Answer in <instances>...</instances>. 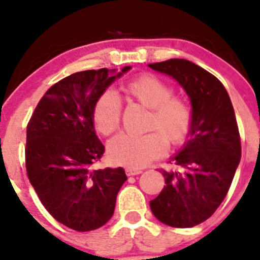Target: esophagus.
<instances>
[{
  "label": "esophagus",
  "instance_id": "34e87169",
  "mask_svg": "<svg viewBox=\"0 0 260 260\" xmlns=\"http://www.w3.org/2000/svg\"><path fill=\"white\" fill-rule=\"evenodd\" d=\"M125 172H126L127 176H135V175H140L142 171L139 169H134V167H127V169L125 170Z\"/></svg>",
  "mask_w": 260,
  "mask_h": 260
}]
</instances>
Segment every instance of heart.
I'll return each mask as SVG.
<instances>
[{
	"mask_svg": "<svg viewBox=\"0 0 260 260\" xmlns=\"http://www.w3.org/2000/svg\"><path fill=\"white\" fill-rule=\"evenodd\" d=\"M125 93L142 107L151 110L147 120L150 133L141 136L120 134L108 144L111 160L129 167H144L167 150V141L182 144L192 124L189 105L178 96H172V88L153 74H142L127 83ZM96 130L103 135H111L120 126L121 103L113 91H104L93 108Z\"/></svg>",
	"mask_w": 260,
	"mask_h": 260,
	"instance_id": "1",
	"label": "heart"
}]
</instances>
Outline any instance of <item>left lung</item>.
<instances>
[{
  "instance_id": "1",
  "label": "left lung",
  "mask_w": 260,
  "mask_h": 260,
  "mask_svg": "<svg viewBox=\"0 0 260 260\" xmlns=\"http://www.w3.org/2000/svg\"><path fill=\"white\" fill-rule=\"evenodd\" d=\"M149 67L174 78L192 105L188 140L169 161L177 170H160L166 186L150 201V207L164 224L191 228L208 219L219 207L241 161L234 109L222 83L197 64L169 59Z\"/></svg>"
}]
</instances>
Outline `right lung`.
<instances>
[{"instance_id": "obj_1", "label": "right lung", "mask_w": 260, "mask_h": 260, "mask_svg": "<svg viewBox=\"0 0 260 260\" xmlns=\"http://www.w3.org/2000/svg\"><path fill=\"white\" fill-rule=\"evenodd\" d=\"M78 72L46 91L27 125L26 169L42 205L66 227L98 230L113 217L122 167L93 169L104 145L94 129L93 108L116 78L130 71Z\"/></svg>"}]
</instances>
